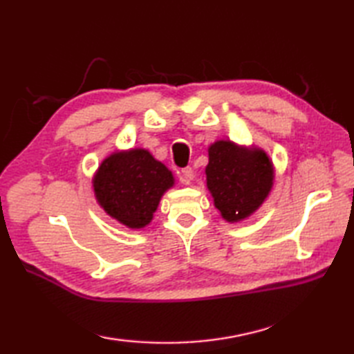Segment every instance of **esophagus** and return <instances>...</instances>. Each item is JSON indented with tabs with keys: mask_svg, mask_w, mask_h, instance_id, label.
<instances>
[{
	"mask_svg": "<svg viewBox=\"0 0 354 354\" xmlns=\"http://www.w3.org/2000/svg\"><path fill=\"white\" fill-rule=\"evenodd\" d=\"M193 178H194V171H193L192 167H184L181 170V173H179V179H181V183L184 185H190L192 181H193Z\"/></svg>",
	"mask_w": 354,
	"mask_h": 354,
	"instance_id": "obj_1",
	"label": "esophagus"
}]
</instances>
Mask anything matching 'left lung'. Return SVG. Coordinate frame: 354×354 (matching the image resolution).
Segmentation results:
<instances>
[{
  "mask_svg": "<svg viewBox=\"0 0 354 354\" xmlns=\"http://www.w3.org/2000/svg\"><path fill=\"white\" fill-rule=\"evenodd\" d=\"M207 189L223 221H246L265 204L275 181V167L265 149L216 140L208 146Z\"/></svg>",
  "mask_w": 354,
  "mask_h": 354,
  "instance_id": "8db88e82",
  "label": "left lung"
}]
</instances>
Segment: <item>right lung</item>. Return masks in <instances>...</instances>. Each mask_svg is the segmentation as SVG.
<instances>
[{"label": "right lung", "instance_id": "obj_1", "mask_svg": "<svg viewBox=\"0 0 354 354\" xmlns=\"http://www.w3.org/2000/svg\"><path fill=\"white\" fill-rule=\"evenodd\" d=\"M91 183L104 213L126 228L142 230L152 222L164 193L175 185V176L147 149L132 147L104 158Z\"/></svg>", "mask_w": 354, "mask_h": 354}]
</instances>
